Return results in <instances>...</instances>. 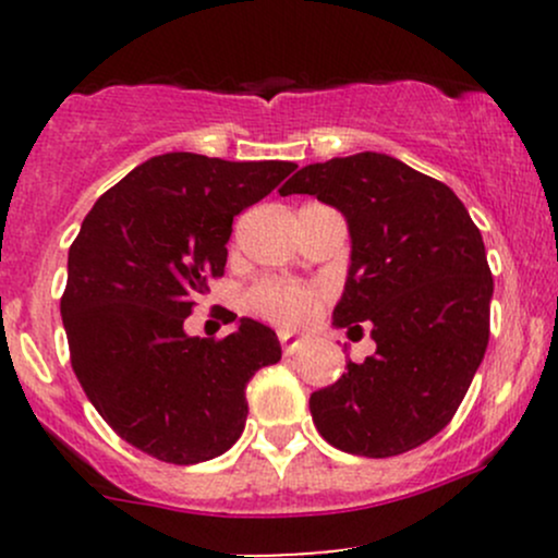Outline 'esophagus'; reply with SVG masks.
<instances>
[{"label":"esophagus","instance_id":"1","mask_svg":"<svg viewBox=\"0 0 558 558\" xmlns=\"http://www.w3.org/2000/svg\"><path fill=\"white\" fill-rule=\"evenodd\" d=\"M280 345H283V354L291 356V354H296L301 345H304V338H296V336H288V332H280Z\"/></svg>","mask_w":558,"mask_h":558}]
</instances>
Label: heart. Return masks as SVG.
Instances as JSON below:
<instances>
[{
	"label": "heart",
	"instance_id": "obj_1",
	"mask_svg": "<svg viewBox=\"0 0 558 558\" xmlns=\"http://www.w3.org/2000/svg\"><path fill=\"white\" fill-rule=\"evenodd\" d=\"M246 310L252 315L275 325V328L293 330L306 319L317 315L323 306V291L312 286L280 283V280H262L246 291Z\"/></svg>",
	"mask_w": 558,
	"mask_h": 558
}]
</instances>
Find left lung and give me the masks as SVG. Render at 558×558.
Wrapping results in <instances>:
<instances>
[{
	"instance_id": "obj_1",
	"label": "left lung",
	"mask_w": 558,
	"mask_h": 558,
	"mask_svg": "<svg viewBox=\"0 0 558 558\" xmlns=\"http://www.w3.org/2000/svg\"><path fill=\"white\" fill-rule=\"evenodd\" d=\"M341 209L351 267L332 323L373 328L377 351L310 399L319 435L345 453L399 457L457 414L490 336L485 243L446 183L377 151L306 165L280 196Z\"/></svg>"
}]
</instances>
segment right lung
Wrapping results in <instances>:
<instances>
[{"label":"right lung","instance_id":"add662e5","mask_svg":"<svg viewBox=\"0 0 558 558\" xmlns=\"http://www.w3.org/2000/svg\"><path fill=\"white\" fill-rule=\"evenodd\" d=\"M293 170L151 157L96 198L70 246L60 312L73 373L107 425L159 462L226 453L246 422V383L280 362L278 336L257 319L226 338H189L183 323L226 272L233 217Z\"/></svg>","mask_w":558,"mask_h":558}]
</instances>
